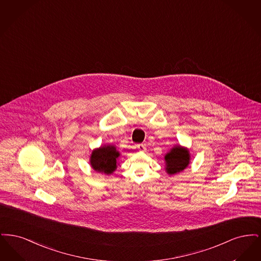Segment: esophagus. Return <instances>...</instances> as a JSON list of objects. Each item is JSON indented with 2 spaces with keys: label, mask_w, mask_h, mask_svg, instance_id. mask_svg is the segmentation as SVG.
I'll list each match as a JSON object with an SVG mask.
<instances>
[{
  "label": "esophagus",
  "mask_w": 261,
  "mask_h": 261,
  "mask_svg": "<svg viewBox=\"0 0 261 261\" xmlns=\"http://www.w3.org/2000/svg\"><path fill=\"white\" fill-rule=\"evenodd\" d=\"M137 149L141 150V151H145L146 150V146L144 144H138L137 145Z\"/></svg>",
  "instance_id": "34e87169"
}]
</instances>
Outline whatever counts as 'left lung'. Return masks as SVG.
Instances as JSON below:
<instances>
[{"label":"left lung","mask_w":261,"mask_h":261,"mask_svg":"<svg viewBox=\"0 0 261 261\" xmlns=\"http://www.w3.org/2000/svg\"><path fill=\"white\" fill-rule=\"evenodd\" d=\"M166 162V171L168 174H175L184 170L189 164V151L180 146L171 149L164 158Z\"/></svg>","instance_id":"left-lung-1"}]
</instances>
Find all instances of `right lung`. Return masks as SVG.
Here are the masks:
<instances>
[{"instance_id":"obj_1","label":"right lung","mask_w":261,"mask_h":261,"mask_svg":"<svg viewBox=\"0 0 261 261\" xmlns=\"http://www.w3.org/2000/svg\"><path fill=\"white\" fill-rule=\"evenodd\" d=\"M118 156L119 152L113 146H107L94 150L90 162L96 171L112 174L116 169V159Z\"/></svg>"}]
</instances>
